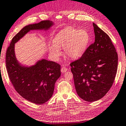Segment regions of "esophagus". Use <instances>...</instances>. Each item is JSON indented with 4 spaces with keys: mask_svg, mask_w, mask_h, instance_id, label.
<instances>
[{
    "mask_svg": "<svg viewBox=\"0 0 126 126\" xmlns=\"http://www.w3.org/2000/svg\"><path fill=\"white\" fill-rule=\"evenodd\" d=\"M67 70V69L65 66H63L61 69V71L62 73H65Z\"/></svg>",
    "mask_w": 126,
    "mask_h": 126,
    "instance_id": "1",
    "label": "esophagus"
}]
</instances>
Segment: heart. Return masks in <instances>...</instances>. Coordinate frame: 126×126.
<instances>
[{
	"instance_id": "obj_1",
	"label": "heart",
	"mask_w": 126,
	"mask_h": 126,
	"mask_svg": "<svg viewBox=\"0 0 126 126\" xmlns=\"http://www.w3.org/2000/svg\"><path fill=\"white\" fill-rule=\"evenodd\" d=\"M89 42L90 35L87 30L66 27L54 38L53 45L49 47L50 54L54 60H57L61 54L59 49L64 48L65 56L78 59L86 51Z\"/></svg>"
}]
</instances>
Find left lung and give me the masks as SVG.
I'll return each instance as SVG.
<instances>
[{"instance_id": "1", "label": "left lung", "mask_w": 126, "mask_h": 126, "mask_svg": "<svg viewBox=\"0 0 126 126\" xmlns=\"http://www.w3.org/2000/svg\"><path fill=\"white\" fill-rule=\"evenodd\" d=\"M95 40L79 59L70 63L75 90L85 101L101 99L113 85L118 54L109 35L93 23Z\"/></svg>"}]
</instances>
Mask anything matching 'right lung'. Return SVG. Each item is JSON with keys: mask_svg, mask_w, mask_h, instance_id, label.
Masks as SVG:
<instances>
[{"mask_svg": "<svg viewBox=\"0 0 126 126\" xmlns=\"http://www.w3.org/2000/svg\"><path fill=\"white\" fill-rule=\"evenodd\" d=\"M52 22L44 20L22 28L12 38L5 55L8 77L15 90L25 99L35 104L45 103L53 94L55 84L61 75V66L43 59L28 67L20 65L15 57V43L32 30H47Z\"/></svg>", "mask_w": 126, "mask_h": 126, "instance_id": "obj_1", "label": "right lung"}]
</instances>
